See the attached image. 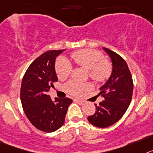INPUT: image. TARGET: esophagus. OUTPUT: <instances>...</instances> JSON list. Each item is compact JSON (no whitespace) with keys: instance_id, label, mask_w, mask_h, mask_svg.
I'll use <instances>...</instances> for the list:
<instances>
[{"instance_id":"34e87169","label":"esophagus","mask_w":153,"mask_h":153,"mask_svg":"<svg viewBox=\"0 0 153 153\" xmlns=\"http://www.w3.org/2000/svg\"><path fill=\"white\" fill-rule=\"evenodd\" d=\"M75 102H77V103H78L79 105H82L85 104V101H82V100H79V99H75Z\"/></svg>"}]
</instances>
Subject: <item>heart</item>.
<instances>
[{
	"label": "heart",
	"mask_w": 153,
	"mask_h": 153,
	"mask_svg": "<svg viewBox=\"0 0 153 153\" xmlns=\"http://www.w3.org/2000/svg\"><path fill=\"white\" fill-rule=\"evenodd\" d=\"M71 58L78 65L88 70V75L92 80L104 82L110 78L112 67L108 61L105 59L104 54L94 49H82L71 54ZM72 66L66 59L59 58L55 62V71L60 79L65 78L71 74ZM91 88L89 83L71 81L65 85L68 93L74 96H81Z\"/></svg>",
	"instance_id": "1"
}]
</instances>
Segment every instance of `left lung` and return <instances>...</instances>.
<instances>
[{"label": "left lung", "instance_id": "obj_1", "mask_svg": "<svg viewBox=\"0 0 153 153\" xmlns=\"http://www.w3.org/2000/svg\"><path fill=\"white\" fill-rule=\"evenodd\" d=\"M112 62V72L109 79L100 88L99 94L105 100L95 104V114L88 117L93 126L106 128L115 124L126 113L132 100L133 81L128 65L117 53L103 48Z\"/></svg>", "mask_w": 153, "mask_h": 153}]
</instances>
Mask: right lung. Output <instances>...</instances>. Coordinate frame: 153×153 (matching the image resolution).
<instances>
[{"mask_svg":"<svg viewBox=\"0 0 153 153\" xmlns=\"http://www.w3.org/2000/svg\"><path fill=\"white\" fill-rule=\"evenodd\" d=\"M64 50H52L42 54L30 64L21 86V101L25 115L38 129L52 132L63 126L68 108L72 100L68 98L51 100L48 91L58 82L54 69L55 58Z\"/></svg>","mask_w":153,"mask_h":153,"instance_id":"1","label":"right lung"}]
</instances>
